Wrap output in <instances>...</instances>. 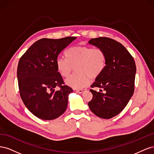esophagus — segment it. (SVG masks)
<instances>
[{
  "mask_svg": "<svg viewBox=\"0 0 154 154\" xmlns=\"http://www.w3.org/2000/svg\"><path fill=\"white\" fill-rule=\"evenodd\" d=\"M85 89H77L76 92H79V93H82L83 91H84Z\"/></svg>",
  "mask_w": 154,
  "mask_h": 154,
  "instance_id": "esophagus-1",
  "label": "esophagus"
}]
</instances>
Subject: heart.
I'll list each match as a JSON object with an SVG mask.
<instances>
[{
    "label": "heart",
    "mask_w": 154,
    "mask_h": 154,
    "mask_svg": "<svg viewBox=\"0 0 154 154\" xmlns=\"http://www.w3.org/2000/svg\"><path fill=\"white\" fill-rule=\"evenodd\" d=\"M66 58L58 57L56 67L60 75L67 78L75 67V74L67 78V84L82 88L89 84L91 78L98 77L106 66V54L103 49L88 46H74L65 52Z\"/></svg>",
    "instance_id": "obj_1"
}]
</instances>
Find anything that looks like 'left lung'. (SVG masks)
Instances as JSON below:
<instances>
[{
  "label": "left lung",
  "mask_w": 154,
  "mask_h": 154,
  "mask_svg": "<svg viewBox=\"0 0 154 154\" xmlns=\"http://www.w3.org/2000/svg\"><path fill=\"white\" fill-rule=\"evenodd\" d=\"M88 44L103 49L106 60L103 72L91 86L105 92L91 89L93 96L88 105L97 116L110 119L125 109L134 94L136 63L127 49L114 39L99 37L91 39Z\"/></svg>",
  "instance_id": "left-lung-1"
}]
</instances>
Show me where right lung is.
I'll return each mask as SVG.
<instances>
[{
	"label": "right lung",
	"mask_w": 154,
	"mask_h": 154,
	"mask_svg": "<svg viewBox=\"0 0 154 154\" xmlns=\"http://www.w3.org/2000/svg\"><path fill=\"white\" fill-rule=\"evenodd\" d=\"M76 37L42 38L23 54L17 68L20 95L23 103L37 118L52 120L66 111L72 88L65 85L56 67L58 54ZM58 86L60 89L55 91Z\"/></svg>",
	"instance_id": "right-lung-1"
}]
</instances>
